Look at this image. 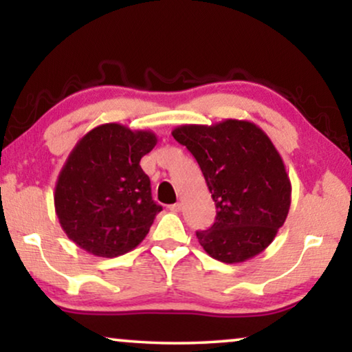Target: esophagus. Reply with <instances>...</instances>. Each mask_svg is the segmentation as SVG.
<instances>
[{"label": "esophagus", "mask_w": 352, "mask_h": 352, "mask_svg": "<svg viewBox=\"0 0 352 352\" xmlns=\"http://www.w3.org/2000/svg\"><path fill=\"white\" fill-rule=\"evenodd\" d=\"M168 208H170V211H173V213H177V211L182 210V204H181V201H177V204L170 205Z\"/></svg>", "instance_id": "esophagus-1"}]
</instances>
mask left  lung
<instances>
[{
	"instance_id": "obj_1",
	"label": "left lung",
	"mask_w": 352,
	"mask_h": 352,
	"mask_svg": "<svg viewBox=\"0 0 352 352\" xmlns=\"http://www.w3.org/2000/svg\"><path fill=\"white\" fill-rule=\"evenodd\" d=\"M173 138L195 157L216 205V221L197 232L211 258L243 263L264 252L285 223L292 182L280 153L258 124L228 118L181 124Z\"/></svg>"
}]
</instances>
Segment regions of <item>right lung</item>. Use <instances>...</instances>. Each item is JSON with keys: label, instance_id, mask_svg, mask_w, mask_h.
<instances>
[{"label": "right lung", "instance_id": "obj_1", "mask_svg": "<svg viewBox=\"0 0 352 352\" xmlns=\"http://www.w3.org/2000/svg\"><path fill=\"white\" fill-rule=\"evenodd\" d=\"M155 146V133L120 123L99 124L76 142L54 190L56 214L72 242L117 258L146 239L162 206L139 162Z\"/></svg>", "mask_w": 352, "mask_h": 352}]
</instances>
